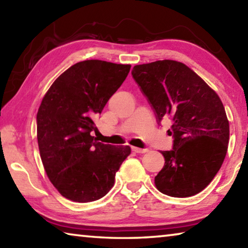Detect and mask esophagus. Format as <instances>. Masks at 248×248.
<instances>
[{
	"label": "esophagus",
	"mask_w": 248,
	"mask_h": 248,
	"mask_svg": "<svg viewBox=\"0 0 248 248\" xmlns=\"http://www.w3.org/2000/svg\"><path fill=\"white\" fill-rule=\"evenodd\" d=\"M132 151L133 152H136V153H145V152H148L149 151V149H140V148H136V146H132Z\"/></svg>",
	"instance_id": "1"
}]
</instances>
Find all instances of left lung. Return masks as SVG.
I'll return each instance as SVG.
<instances>
[{
	"label": "left lung",
	"mask_w": 248,
	"mask_h": 248,
	"mask_svg": "<svg viewBox=\"0 0 248 248\" xmlns=\"http://www.w3.org/2000/svg\"><path fill=\"white\" fill-rule=\"evenodd\" d=\"M132 78L153 107L158 123L170 117L173 149L155 176L162 194L184 198L203 190L228 151L229 120L217 94L182 62L159 60L136 65Z\"/></svg>",
	"instance_id": "8db88e82"
}]
</instances>
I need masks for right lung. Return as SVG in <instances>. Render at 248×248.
Listing matches in <instances>:
<instances>
[{
	"label": "right lung",
	"mask_w": 248,
	"mask_h": 248,
	"mask_svg": "<svg viewBox=\"0 0 248 248\" xmlns=\"http://www.w3.org/2000/svg\"><path fill=\"white\" fill-rule=\"evenodd\" d=\"M131 65L102 60L78 62L62 73L37 112V140L50 182L77 202H90L111 189L131 153L129 145L97 142L94 119L127 78Z\"/></svg>",
	"instance_id": "1"
}]
</instances>
